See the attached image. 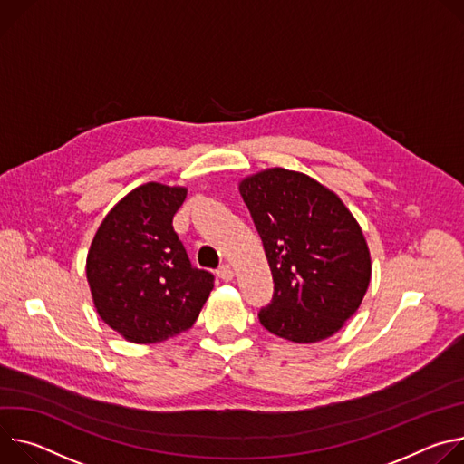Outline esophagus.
<instances>
[{
	"mask_svg": "<svg viewBox=\"0 0 464 464\" xmlns=\"http://www.w3.org/2000/svg\"><path fill=\"white\" fill-rule=\"evenodd\" d=\"M218 276H219L221 280H225V282H230V280L234 278V269H232V266H228V264L221 266L219 271H218Z\"/></svg>",
	"mask_w": 464,
	"mask_h": 464,
	"instance_id": "obj_1",
	"label": "esophagus"
}]
</instances>
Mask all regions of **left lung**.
Masks as SVG:
<instances>
[{
	"label": "left lung",
	"mask_w": 464,
	"mask_h": 464,
	"mask_svg": "<svg viewBox=\"0 0 464 464\" xmlns=\"http://www.w3.org/2000/svg\"><path fill=\"white\" fill-rule=\"evenodd\" d=\"M239 193L258 230L275 295L258 314L271 334L317 343L337 334L369 289L372 264L362 227L315 179L284 168L245 177Z\"/></svg>",
	"instance_id": "obj_1"
}]
</instances>
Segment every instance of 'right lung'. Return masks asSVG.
<instances>
[{"label":"right lung","mask_w":464,"mask_h":464,"mask_svg":"<svg viewBox=\"0 0 464 464\" xmlns=\"http://www.w3.org/2000/svg\"><path fill=\"white\" fill-rule=\"evenodd\" d=\"M184 186L147 182L127 193L99 225L86 278L99 317L136 344L162 343L193 326L214 275L189 264L173 230Z\"/></svg>","instance_id":"add662e5"}]
</instances>
